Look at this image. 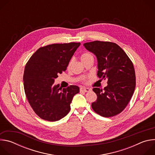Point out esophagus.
Here are the masks:
<instances>
[{"mask_svg":"<svg viewBox=\"0 0 155 155\" xmlns=\"http://www.w3.org/2000/svg\"><path fill=\"white\" fill-rule=\"evenodd\" d=\"M91 90L90 88L88 87H81L80 88V91L81 92H89Z\"/></svg>","mask_w":155,"mask_h":155,"instance_id":"esophagus-1","label":"esophagus"}]
</instances>
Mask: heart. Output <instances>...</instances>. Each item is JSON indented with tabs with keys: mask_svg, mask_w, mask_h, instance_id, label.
I'll return each mask as SVG.
<instances>
[{
	"mask_svg": "<svg viewBox=\"0 0 155 155\" xmlns=\"http://www.w3.org/2000/svg\"><path fill=\"white\" fill-rule=\"evenodd\" d=\"M90 56H92V55L90 54H89V53H83V54L81 56V60H83V59H86L87 58L90 57ZM72 62V60H71V61H70V62H69V65H68V67H69V68L71 66Z\"/></svg>",
	"mask_w": 155,
	"mask_h": 155,
	"instance_id": "obj_1",
	"label": "heart"
}]
</instances>
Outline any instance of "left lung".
<instances>
[{
  "label": "left lung",
  "instance_id": "1",
  "mask_svg": "<svg viewBox=\"0 0 155 155\" xmlns=\"http://www.w3.org/2000/svg\"><path fill=\"white\" fill-rule=\"evenodd\" d=\"M97 60V76L107 79L104 89L94 87L96 101L91 104L94 111L104 117L120 114L128 104L136 87L133 64L117 44L109 41H94L83 44Z\"/></svg>",
  "mask_w": 155,
  "mask_h": 155
}]
</instances>
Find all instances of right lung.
Listing matches in <instances>:
<instances>
[{"label": "right lung", "mask_w": 155, "mask_h": 155, "mask_svg": "<svg viewBox=\"0 0 155 155\" xmlns=\"http://www.w3.org/2000/svg\"><path fill=\"white\" fill-rule=\"evenodd\" d=\"M80 43L51 44L38 48L27 62L23 75L28 102L41 119L56 121L67 115L70 104L80 88L54 84V79L65 71Z\"/></svg>", "instance_id": "add662e5"}]
</instances>
